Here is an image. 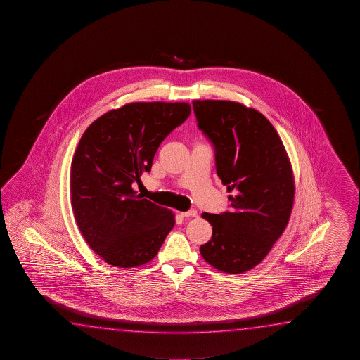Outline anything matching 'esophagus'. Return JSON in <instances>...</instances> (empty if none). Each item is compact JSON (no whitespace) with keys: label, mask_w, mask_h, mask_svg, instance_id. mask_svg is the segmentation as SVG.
<instances>
[{"label":"esophagus","mask_w":360,"mask_h":360,"mask_svg":"<svg viewBox=\"0 0 360 360\" xmlns=\"http://www.w3.org/2000/svg\"><path fill=\"white\" fill-rule=\"evenodd\" d=\"M180 215L184 217V218H194V217L198 215V212L193 209V210H189V212H183V213H180Z\"/></svg>","instance_id":"1"}]
</instances>
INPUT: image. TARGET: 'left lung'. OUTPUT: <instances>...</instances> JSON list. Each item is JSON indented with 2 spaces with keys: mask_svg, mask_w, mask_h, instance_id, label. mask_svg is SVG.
<instances>
[{
  "mask_svg": "<svg viewBox=\"0 0 360 360\" xmlns=\"http://www.w3.org/2000/svg\"><path fill=\"white\" fill-rule=\"evenodd\" d=\"M198 126L215 147L217 172L232 210L202 213L213 236L200 255L213 269L244 274L262 262L286 229L295 199L292 165L261 112L233 101H193Z\"/></svg>",
  "mask_w": 360,
  "mask_h": 360,
  "instance_id": "obj_1",
  "label": "left lung"
}]
</instances>
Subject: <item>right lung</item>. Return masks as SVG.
I'll return each instance as SVG.
<instances>
[{
  "mask_svg": "<svg viewBox=\"0 0 360 360\" xmlns=\"http://www.w3.org/2000/svg\"><path fill=\"white\" fill-rule=\"evenodd\" d=\"M188 102H134L86 128L70 167V202L86 243L104 262L134 269L158 255L175 214L132 188L151 170L165 137L189 117Z\"/></svg>",
  "mask_w": 360,
  "mask_h": 360,
  "instance_id": "add662e5",
  "label": "right lung"
}]
</instances>
